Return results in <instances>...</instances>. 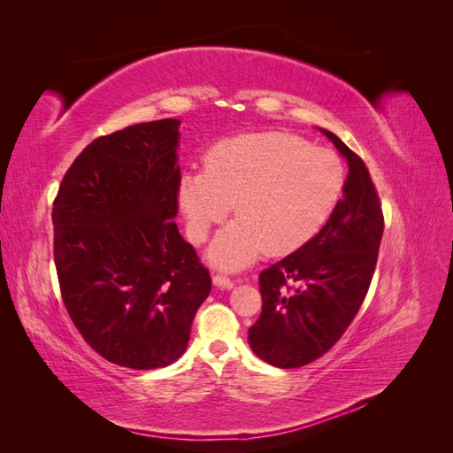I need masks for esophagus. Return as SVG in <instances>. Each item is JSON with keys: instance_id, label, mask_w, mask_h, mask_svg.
Listing matches in <instances>:
<instances>
[{"instance_id": "esophagus-1", "label": "esophagus", "mask_w": 453, "mask_h": 453, "mask_svg": "<svg viewBox=\"0 0 453 453\" xmlns=\"http://www.w3.org/2000/svg\"><path fill=\"white\" fill-rule=\"evenodd\" d=\"M214 284L218 286V288H224V290H229V288H234V280L229 276H226V274H216L214 276Z\"/></svg>"}]
</instances>
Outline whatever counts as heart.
Returning a JSON list of instances; mask_svg holds the SVG:
<instances>
[{"label": "heart", "instance_id": "obj_1", "mask_svg": "<svg viewBox=\"0 0 453 453\" xmlns=\"http://www.w3.org/2000/svg\"><path fill=\"white\" fill-rule=\"evenodd\" d=\"M344 163L331 148L290 134H242L206 153L204 171L185 173L179 204L187 235L202 243L234 204L235 221L210 249L219 266H245L263 251L290 253L321 232L339 204Z\"/></svg>", "mask_w": 453, "mask_h": 453}]
</instances>
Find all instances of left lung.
I'll list each match as a JSON object with an SVG mask.
<instances>
[{
	"label": "left lung",
	"mask_w": 453,
	"mask_h": 453,
	"mask_svg": "<svg viewBox=\"0 0 453 453\" xmlns=\"http://www.w3.org/2000/svg\"><path fill=\"white\" fill-rule=\"evenodd\" d=\"M323 134L349 163L342 198L311 242L258 274L263 311L249 344L276 368H302L339 342L378 263L383 211L370 171L333 132Z\"/></svg>",
	"instance_id": "8db88e82"
}]
</instances>
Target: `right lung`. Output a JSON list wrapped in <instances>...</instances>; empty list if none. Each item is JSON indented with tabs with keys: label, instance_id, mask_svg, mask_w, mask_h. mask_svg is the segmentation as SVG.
<instances>
[{
	"label": "right lung",
	"instance_id": "add662e5",
	"mask_svg": "<svg viewBox=\"0 0 453 453\" xmlns=\"http://www.w3.org/2000/svg\"><path fill=\"white\" fill-rule=\"evenodd\" d=\"M177 142V119L93 140L54 198V265L65 311L95 352L124 368L175 362L211 290L208 268L173 219Z\"/></svg>",
	"mask_w": 453,
	"mask_h": 453
}]
</instances>
